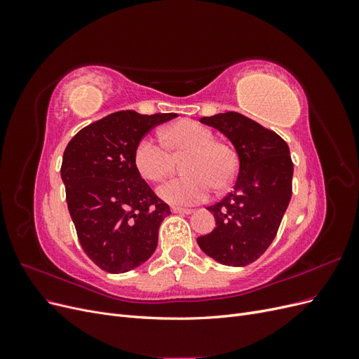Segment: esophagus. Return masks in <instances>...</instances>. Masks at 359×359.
Listing matches in <instances>:
<instances>
[{
    "instance_id": "obj_1",
    "label": "esophagus",
    "mask_w": 359,
    "mask_h": 359,
    "mask_svg": "<svg viewBox=\"0 0 359 359\" xmlns=\"http://www.w3.org/2000/svg\"><path fill=\"white\" fill-rule=\"evenodd\" d=\"M172 212H175V214H191L193 210L181 208V206H172Z\"/></svg>"
}]
</instances>
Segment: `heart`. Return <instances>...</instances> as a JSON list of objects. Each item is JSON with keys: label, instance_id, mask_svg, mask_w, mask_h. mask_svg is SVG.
<instances>
[{"label": "heart", "instance_id": "obj_1", "mask_svg": "<svg viewBox=\"0 0 359 359\" xmlns=\"http://www.w3.org/2000/svg\"><path fill=\"white\" fill-rule=\"evenodd\" d=\"M165 142L144 136L133 153V163L140 177L160 181L173 166V154L190 153L186 161L189 175L172 178L161 184L158 196L172 205H196L210 198L217 187H229L236 177L238 158L226 144L217 142L208 127L196 121H180L161 132Z\"/></svg>", "mask_w": 359, "mask_h": 359}]
</instances>
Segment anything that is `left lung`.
Listing matches in <instances>:
<instances>
[{"mask_svg":"<svg viewBox=\"0 0 359 359\" xmlns=\"http://www.w3.org/2000/svg\"><path fill=\"white\" fill-rule=\"evenodd\" d=\"M231 140L240 169L233 191L208 206L215 229L198 238L205 255L227 266H245L274 241L292 198L293 163L289 147L268 130L238 112L203 116Z\"/></svg>","mask_w":359,"mask_h":359,"instance_id":"left-lung-1","label":"left lung"}]
</instances>
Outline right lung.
Instances as JSON below:
<instances>
[{"mask_svg":"<svg viewBox=\"0 0 359 359\" xmlns=\"http://www.w3.org/2000/svg\"><path fill=\"white\" fill-rule=\"evenodd\" d=\"M177 114L119 111L83 127L62 156L61 178L79 243L106 273H127L154 253L170 214L140 177L133 153L151 128Z\"/></svg>","mask_w":359,"mask_h":359,"instance_id":"add662e5","label":"right lung"}]
</instances>
